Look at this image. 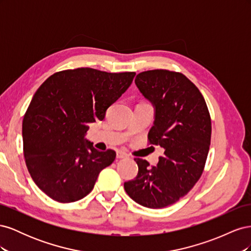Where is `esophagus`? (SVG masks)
I'll return each mask as SVG.
<instances>
[{"label":"esophagus","mask_w":251,"mask_h":251,"mask_svg":"<svg viewBox=\"0 0 251 251\" xmlns=\"http://www.w3.org/2000/svg\"><path fill=\"white\" fill-rule=\"evenodd\" d=\"M126 156H127L126 153H125V151H116V157H117L118 159L126 158Z\"/></svg>","instance_id":"1"}]
</instances>
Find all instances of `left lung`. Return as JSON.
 Returning a JSON list of instances; mask_svg holds the SVG:
<instances>
[{
    "instance_id": "obj_1",
    "label": "left lung",
    "mask_w": 251,
    "mask_h": 251,
    "mask_svg": "<svg viewBox=\"0 0 251 251\" xmlns=\"http://www.w3.org/2000/svg\"><path fill=\"white\" fill-rule=\"evenodd\" d=\"M135 83L155 109L150 144L164 150L157 166L135 158L138 174L125 182L126 194L149 208L176 203L197 183L208 155L211 121L199 89L185 75L169 70L139 73Z\"/></svg>"
}]
</instances>
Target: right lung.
Here are the masks:
<instances>
[{
	"label": "right lung",
	"instance_id": "1",
	"mask_svg": "<svg viewBox=\"0 0 251 251\" xmlns=\"http://www.w3.org/2000/svg\"><path fill=\"white\" fill-rule=\"evenodd\" d=\"M135 75L77 68L54 73L37 89L23 119L24 156L34 183L51 199H82L101 170L115 160V151H100L85 135Z\"/></svg>",
	"mask_w": 251,
	"mask_h": 251
}]
</instances>
